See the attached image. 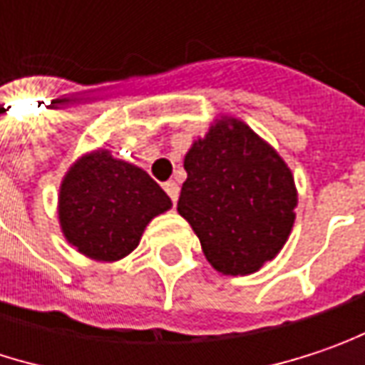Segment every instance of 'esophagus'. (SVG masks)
<instances>
[{
    "mask_svg": "<svg viewBox=\"0 0 365 365\" xmlns=\"http://www.w3.org/2000/svg\"><path fill=\"white\" fill-rule=\"evenodd\" d=\"M164 189H166V193H168L170 199H172V203L176 205V201H178V193H180V187H178L174 180H170V182L164 185Z\"/></svg>",
    "mask_w": 365,
    "mask_h": 365,
    "instance_id": "obj_1",
    "label": "esophagus"
}]
</instances>
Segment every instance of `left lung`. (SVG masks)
Masks as SVG:
<instances>
[{"label":"left lung","instance_id":"8db88e82","mask_svg":"<svg viewBox=\"0 0 365 365\" xmlns=\"http://www.w3.org/2000/svg\"><path fill=\"white\" fill-rule=\"evenodd\" d=\"M178 214L226 276L257 272L289 241L297 187L282 155L249 124L218 116L185 153Z\"/></svg>","mask_w":365,"mask_h":365}]
</instances>
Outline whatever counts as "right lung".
Segmentation results:
<instances>
[{"label":"right lung","instance_id":"obj_1","mask_svg":"<svg viewBox=\"0 0 365 365\" xmlns=\"http://www.w3.org/2000/svg\"><path fill=\"white\" fill-rule=\"evenodd\" d=\"M172 207L143 168L97 147L66 170L58 220L68 245L93 262L114 264L141 243L147 224Z\"/></svg>","mask_w":365,"mask_h":365}]
</instances>
